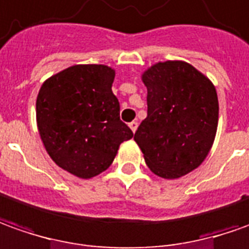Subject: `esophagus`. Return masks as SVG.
I'll return each mask as SVG.
<instances>
[{
    "label": "esophagus",
    "mask_w": 249,
    "mask_h": 249,
    "mask_svg": "<svg viewBox=\"0 0 249 249\" xmlns=\"http://www.w3.org/2000/svg\"><path fill=\"white\" fill-rule=\"evenodd\" d=\"M138 121H132V123H129V128L132 129V132H136V129H138Z\"/></svg>",
    "instance_id": "34e87169"
}]
</instances>
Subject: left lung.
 <instances>
[{
  "label": "left lung",
  "instance_id": "left-lung-1",
  "mask_svg": "<svg viewBox=\"0 0 249 249\" xmlns=\"http://www.w3.org/2000/svg\"><path fill=\"white\" fill-rule=\"evenodd\" d=\"M147 117L135 142L147 166L162 178H178L206 160L218 126L214 84L184 61H165L142 75Z\"/></svg>",
  "mask_w": 249,
  "mask_h": 249
}]
</instances>
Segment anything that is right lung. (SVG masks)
<instances>
[{
    "label": "right lung",
    "mask_w": 249,
    "mask_h": 249,
    "mask_svg": "<svg viewBox=\"0 0 249 249\" xmlns=\"http://www.w3.org/2000/svg\"><path fill=\"white\" fill-rule=\"evenodd\" d=\"M114 69L73 65L42 84L36 98V124L50 158L80 178L105 172L120 144L133 133L120 120L111 91Z\"/></svg>",
    "instance_id": "1"
}]
</instances>
